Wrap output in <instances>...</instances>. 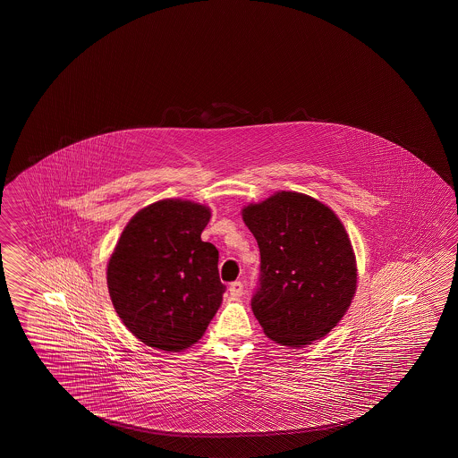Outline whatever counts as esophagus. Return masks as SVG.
I'll use <instances>...</instances> for the list:
<instances>
[{
    "label": "esophagus",
    "mask_w": 458,
    "mask_h": 458,
    "mask_svg": "<svg viewBox=\"0 0 458 458\" xmlns=\"http://www.w3.org/2000/svg\"><path fill=\"white\" fill-rule=\"evenodd\" d=\"M228 291H230V295H232V297H241V295L244 293V285H242L241 281H234V283L230 284V289H228Z\"/></svg>",
    "instance_id": "1"
}]
</instances>
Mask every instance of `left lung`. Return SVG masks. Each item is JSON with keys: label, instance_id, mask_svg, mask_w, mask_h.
<instances>
[{"label": "left lung", "instance_id": "8db88e82", "mask_svg": "<svg viewBox=\"0 0 458 458\" xmlns=\"http://www.w3.org/2000/svg\"><path fill=\"white\" fill-rule=\"evenodd\" d=\"M242 218L260 249L250 307L267 337L308 345L329 334L356 291V260L334 210L295 191L249 204Z\"/></svg>", "mask_w": 458, "mask_h": 458}]
</instances>
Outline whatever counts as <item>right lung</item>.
Returning a JSON list of instances; mask_svg holds the SVG:
<instances>
[{"label": "right lung", "instance_id": "add662e5", "mask_svg": "<svg viewBox=\"0 0 458 458\" xmlns=\"http://www.w3.org/2000/svg\"><path fill=\"white\" fill-rule=\"evenodd\" d=\"M210 210L163 199L131 218L113 250L106 283L113 307L135 337L181 352L203 337L225 293L218 250L201 233Z\"/></svg>", "mask_w": 458, "mask_h": 458}]
</instances>
